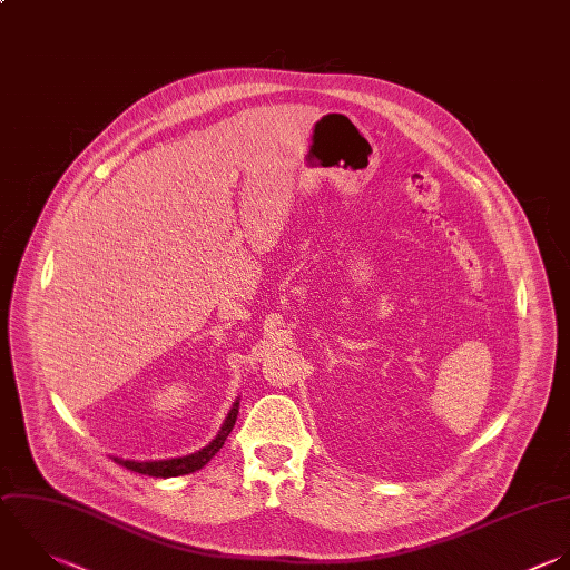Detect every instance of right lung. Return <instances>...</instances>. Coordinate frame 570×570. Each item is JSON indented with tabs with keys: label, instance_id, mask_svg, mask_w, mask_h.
<instances>
[{
	"label": "right lung",
	"instance_id": "1",
	"mask_svg": "<svg viewBox=\"0 0 570 570\" xmlns=\"http://www.w3.org/2000/svg\"><path fill=\"white\" fill-rule=\"evenodd\" d=\"M236 416H238V399L234 403V407L229 410L220 432L216 434V439L205 445L203 450L194 452V454H187V456H176V459H163V461H131V459H120V456H114L120 465H125L127 470H134L138 474H149V476H180V474H189V472H196L200 470L203 465H207L212 461V456L223 448L225 439L229 436L234 423H236Z\"/></svg>",
	"mask_w": 570,
	"mask_h": 570
}]
</instances>
